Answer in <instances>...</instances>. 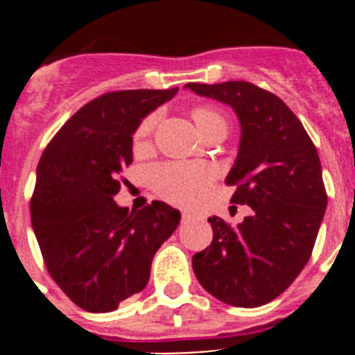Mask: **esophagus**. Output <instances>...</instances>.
<instances>
[{
  "instance_id": "34e87169",
  "label": "esophagus",
  "mask_w": 355,
  "mask_h": 355,
  "mask_svg": "<svg viewBox=\"0 0 355 355\" xmlns=\"http://www.w3.org/2000/svg\"><path fill=\"white\" fill-rule=\"evenodd\" d=\"M192 216H193V213H190V211H183V213H181V218H183V220H190Z\"/></svg>"
}]
</instances>
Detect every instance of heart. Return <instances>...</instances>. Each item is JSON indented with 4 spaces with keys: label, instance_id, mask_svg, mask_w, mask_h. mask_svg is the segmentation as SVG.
<instances>
[{
    "label": "heart",
    "instance_id": "b5f03b06",
    "mask_svg": "<svg viewBox=\"0 0 355 355\" xmlns=\"http://www.w3.org/2000/svg\"><path fill=\"white\" fill-rule=\"evenodd\" d=\"M193 121L205 137L218 128H227L224 115L218 110L208 106L197 108L193 112ZM155 115H149L140 122L133 137L135 146H146L155 130ZM215 175L216 171L208 163H165L149 172V180L156 193L163 199L171 200L174 205H192L208 190Z\"/></svg>",
    "mask_w": 355,
    "mask_h": 355
}]
</instances>
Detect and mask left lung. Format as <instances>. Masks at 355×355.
<instances>
[{
    "label": "left lung",
    "mask_w": 355,
    "mask_h": 355,
    "mask_svg": "<svg viewBox=\"0 0 355 355\" xmlns=\"http://www.w3.org/2000/svg\"><path fill=\"white\" fill-rule=\"evenodd\" d=\"M234 110L241 126L236 162L225 178L231 202L252 215L238 227L211 216V245L192 258L208 293L236 307H258L302 272L327 208L322 165L297 115L275 94L249 81L188 83Z\"/></svg>",
    "instance_id": "8db88e82"
}]
</instances>
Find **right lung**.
Segmentation results:
<instances>
[{"label": "right lung", "mask_w": 355, "mask_h": 355, "mask_svg": "<svg viewBox=\"0 0 355 355\" xmlns=\"http://www.w3.org/2000/svg\"><path fill=\"white\" fill-rule=\"evenodd\" d=\"M175 92L103 94L81 106L40 156L31 225L49 275L85 311H114L142 291L156 250L180 224V211L162 200L140 211L114 200L133 162V133Z\"/></svg>", "instance_id": "right-lung-1"}]
</instances>
